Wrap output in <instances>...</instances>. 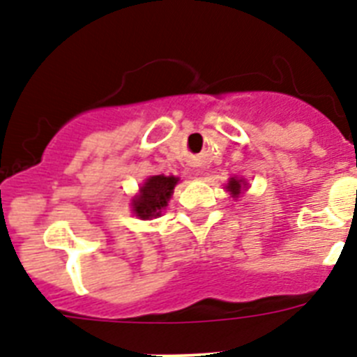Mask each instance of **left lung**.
I'll use <instances>...</instances> for the list:
<instances>
[{
  "label": "left lung",
  "mask_w": 357,
  "mask_h": 357,
  "mask_svg": "<svg viewBox=\"0 0 357 357\" xmlns=\"http://www.w3.org/2000/svg\"><path fill=\"white\" fill-rule=\"evenodd\" d=\"M245 188H247V181H245V179L230 178L229 183H227V190H229L230 196H232V197H238L239 194L243 192Z\"/></svg>",
  "instance_id": "left-lung-1"
}]
</instances>
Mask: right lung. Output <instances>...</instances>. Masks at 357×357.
<instances>
[{"instance_id":"right-lung-1","label":"right lung","mask_w":357,"mask_h":357,"mask_svg":"<svg viewBox=\"0 0 357 357\" xmlns=\"http://www.w3.org/2000/svg\"><path fill=\"white\" fill-rule=\"evenodd\" d=\"M179 178L176 176H151L145 179V183L139 187V194L132 199V212L139 220H152L161 215L174 187L178 185Z\"/></svg>"}]
</instances>
